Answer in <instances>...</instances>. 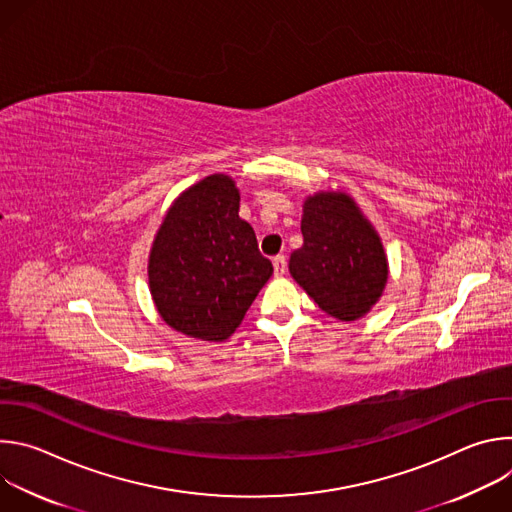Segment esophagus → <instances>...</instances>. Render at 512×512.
<instances>
[{"label":"esophagus","mask_w":512,"mask_h":512,"mask_svg":"<svg viewBox=\"0 0 512 512\" xmlns=\"http://www.w3.org/2000/svg\"><path fill=\"white\" fill-rule=\"evenodd\" d=\"M273 271H275L277 277H281L285 273V257L283 255L273 257Z\"/></svg>","instance_id":"34e87169"}]
</instances>
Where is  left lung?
<instances>
[{
	"mask_svg": "<svg viewBox=\"0 0 512 512\" xmlns=\"http://www.w3.org/2000/svg\"><path fill=\"white\" fill-rule=\"evenodd\" d=\"M302 210L304 245L289 255L291 277L336 320L369 314L389 279L377 229L344 190H318Z\"/></svg>",
	"mask_w": 512,
	"mask_h": 512,
	"instance_id": "left-lung-1",
	"label": "left lung"
}]
</instances>
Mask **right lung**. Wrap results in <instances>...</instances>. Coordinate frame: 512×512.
Masks as SVG:
<instances>
[{"label":"right lung","instance_id":"obj_1","mask_svg":"<svg viewBox=\"0 0 512 512\" xmlns=\"http://www.w3.org/2000/svg\"><path fill=\"white\" fill-rule=\"evenodd\" d=\"M239 202L231 176L210 174L178 194L154 237L150 294L160 318L184 336L227 340L273 275Z\"/></svg>","mask_w":512,"mask_h":512}]
</instances>
